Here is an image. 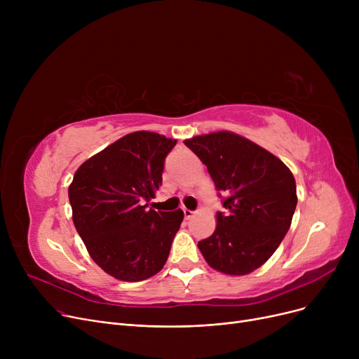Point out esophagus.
<instances>
[{
	"label": "esophagus",
	"instance_id": "1",
	"mask_svg": "<svg viewBox=\"0 0 359 359\" xmlns=\"http://www.w3.org/2000/svg\"><path fill=\"white\" fill-rule=\"evenodd\" d=\"M183 215H184V219H191V218L194 217V211H191V210H186V208H183Z\"/></svg>",
	"mask_w": 359,
	"mask_h": 359
}]
</instances>
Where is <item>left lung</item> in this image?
Segmentation results:
<instances>
[{"label": "left lung", "instance_id": "8db88e82", "mask_svg": "<svg viewBox=\"0 0 359 359\" xmlns=\"http://www.w3.org/2000/svg\"><path fill=\"white\" fill-rule=\"evenodd\" d=\"M225 192L217 229L198 248L208 265L225 275H248L260 268L290 230L297 206L291 170L276 156L234 132L184 140Z\"/></svg>", "mask_w": 359, "mask_h": 359}]
</instances>
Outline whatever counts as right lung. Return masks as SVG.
<instances>
[{
  "label": "right lung",
  "mask_w": 359,
  "mask_h": 359,
  "mask_svg": "<svg viewBox=\"0 0 359 359\" xmlns=\"http://www.w3.org/2000/svg\"><path fill=\"white\" fill-rule=\"evenodd\" d=\"M176 142L156 132H132L84 161L68 187L72 221L88 255L119 280L160 272L180 229L182 210H147Z\"/></svg>",
  "instance_id": "right-lung-1"
}]
</instances>
